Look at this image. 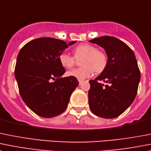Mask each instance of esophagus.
I'll list each match as a JSON object with an SVG mask.
<instances>
[{"mask_svg":"<svg viewBox=\"0 0 151 151\" xmlns=\"http://www.w3.org/2000/svg\"><path fill=\"white\" fill-rule=\"evenodd\" d=\"M82 83H83V80H79V84H80V85H81V84H82Z\"/></svg>","mask_w":151,"mask_h":151,"instance_id":"esophagus-1","label":"esophagus"}]
</instances>
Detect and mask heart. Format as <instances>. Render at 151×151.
<instances>
[{
    "label": "heart",
    "instance_id": "obj_1",
    "mask_svg": "<svg viewBox=\"0 0 151 151\" xmlns=\"http://www.w3.org/2000/svg\"><path fill=\"white\" fill-rule=\"evenodd\" d=\"M75 58H82L83 67L68 71L66 75L77 80H83L93 74V71L97 74L102 72L108 64V57L102 51L88 43H83L76 46L73 50ZM60 63L65 68H71L75 63V59L66 53H62L59 56Z\"/></svg>",
    "mask_w": 151,
    "mask_h": 151
}]
</instances>
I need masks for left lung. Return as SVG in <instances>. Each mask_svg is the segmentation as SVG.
<instances>
[{
    "mask_svg": "<svg viewBox=\"0 0 151 151\" xmlns=\"http://www.w3.org/2000/svg\"><path fill=\"white\" fill-rule=\"evenodd\" d=\"M89 42L103 48L108 56L105 69L89 81V108L99 117H117L131 105L137 93L141 75L135 55L128 45L114 37H99ZM99 81L108 84H102Z\"/></svg>",
    "mask_w": 151,
    "mask_h": 151,
    "instance_id": "8db88e82",
    "label": "left lung"
}]
</instances>
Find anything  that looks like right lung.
Masks as SVG:
<instances>
[{
  "label": "right lung",
  "instance_id": "1",
  "mask_svg": "<svg viewBox=\"0 0 151 151\" xmlns=\"http://www.w3.org/2000/svg\"><path fill=\"white\" fill-rule=\"evenodd\" d=\"M75 43L40 37L31 40L19 52L14 69L19 92L37 115L52 118L66 109L79 82L72 77H62L65 70L59 56Z\"/></svg>",
  "mask_w": 151,
  "mask_h": 151
}]
</instances>
